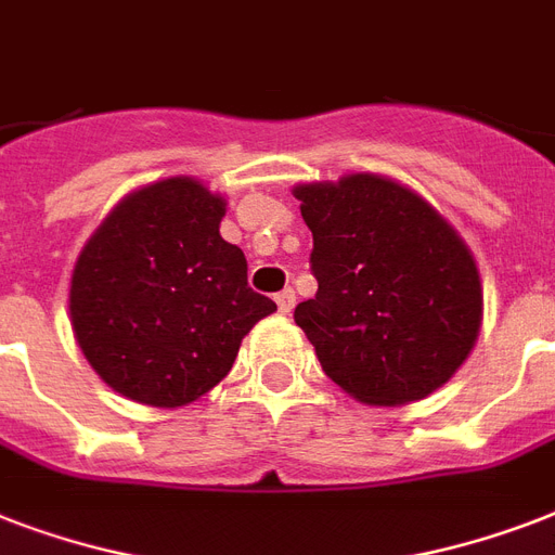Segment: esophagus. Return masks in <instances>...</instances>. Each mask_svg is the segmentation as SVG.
Instances as JSON below:
<instances>
[{
	"mask_svg": "<svg viewBox=\"0 0 555 555\" xmlns=\"http://www.w3.org/2000/svg\"><path fill=\"white\" fill-rule=\"evenodd\" d=\"M276 305H279V313H291L296 305V294L291 287H285L282 294H276Z\"/></svg>",
	"mask_w": 555,
	"mask_h": 555,
	"instance_id": "esophagus-1",
	"label": "esophagus"
}]
</instances>
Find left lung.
Masks as SVG:
<instances>
[{
  "mask_svg": "<svg viewBox=\"0 0 555 555\" xmlns=\"http://www.w3.org/2000/svg\"><path fill=\"white\" fill-rule=\"evenodd\" d=\"M294 195L320 285L294 320L322 371L365 405L438 391L466 363L483 320L478 264L455 227L374 172L296 184Z\"/></svg>",
  "mask_w": 555,
  "mask_h": 555,
  "instance_id": "left-lung-1",
  "label": "left lung"
}]
</instances>
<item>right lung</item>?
<instances>
[{
    "mask_svg": "<svg viewBox=\"0 0 555 555\" xmlns=\"http://www.w3.org/2000/svg\"><path fill=\"white\" fill-rule=\"evenodd\" d=\"M227 201L176 176L129 192L74 261L72 331L117 395L178 409L218 386L242 339L276 311L218 227Z\"/></svg>",
    "mask_w": 555,
    "mask_h": 555,
    "instance_id": "add662e5",
    "label": "right lung"
}]
</instances>
